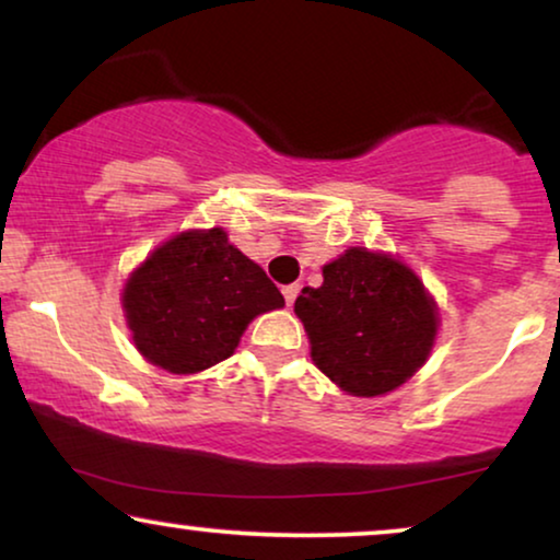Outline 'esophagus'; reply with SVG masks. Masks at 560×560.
Here are the masks:
<instances>
[{"label":"esophagus","instance_id":"esophagus-1","mask_svg":"<svg viewBox=\"0 0 560 560\" xmlns=\"http://www.w3.org/2000/svg\"><path fill=\"white\" fill-rule=\"evenodd\" d=\"M298 293H301V285H298V282H293V285H285V288H282V295H285V303H288V305H293V303H295Z\"/></svg>","mask_w":560,"mask_h":560}]
</instances>
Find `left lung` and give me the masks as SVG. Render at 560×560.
Segmentation results:
<instances>
[{"mask_svg": "<svg viewBox=\"0 0 560 560\" xmlns=\"http://www.w3.org/2000/svg\"><path fill=\"white\" fill-rule=\"evenodd\" d=\"M311 359L347 395L377 397L408 382L439 334L423 280L389 252L349 247L324 265L320 288L295 301Z\"/></svg>", "mask_w": 560, "mask_h": 560, "instance_id": "1", "label": "left lung"}]
</instances>
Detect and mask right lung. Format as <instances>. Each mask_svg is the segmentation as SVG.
Listing matches in <instances>:
<instances>
[{
	"mask_svg": "<svg viewBox=\"0 0 560 560\" xmlns=\"http://www.w3.org/2000/svg\"><path fill=\"white\" fill-rule=\"evenodd\" d=\"M282 305L275 282L221 226L171 236L129 272L121 290L137 351L173 374L224 362L252 320Z\"/></svg>",
	"mask_w": 560,
	"mask_h": 560,
	"instance_id": "obj_1",
	"label": "right lung"
}]
</instances>
